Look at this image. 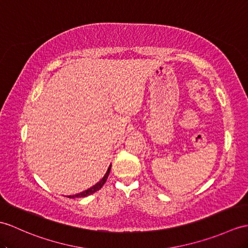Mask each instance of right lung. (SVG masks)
Wrapping results in <instances>:
<instances>
[{
  "mask_svg": "<svg viewBox=\"0 0 248 248\" xmlns=\"http://www.w3.org/2000/svg\"><path fill=\"white\" fill-rule=\"evenodd\" d=\"M111 166H112V165H110V167H108V171H107V173L105 174V176H103V177L101 178V181L98 182V183L96 184V185H94L93 187H91V188H89L88 190H85V191H82V192H80V193H78V194H75V195H68V198H70V199H75V198H84V197H88V195H90V194H92V193H94V192L98 191V190H99L103 185H105V183L107 182V180H108V174H110Z\"/></svg>",
  "mask_w": 248,
  "mask_h": 248,
  "instance_id": "add662e5",
  "label": "right lung"
}]
</instances>
